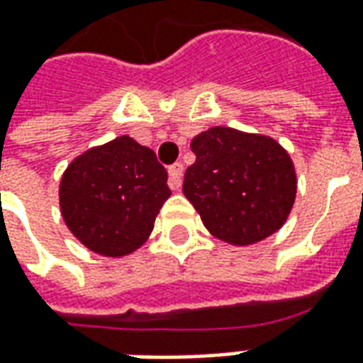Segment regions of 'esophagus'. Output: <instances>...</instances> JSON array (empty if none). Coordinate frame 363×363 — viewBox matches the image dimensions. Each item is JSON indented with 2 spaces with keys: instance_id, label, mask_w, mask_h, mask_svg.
Wrapping results in <instances>:
<instances>
[{
  "instance_id": "esophagus-1",
  "label": "esophagus",
  "mask_w": 363,
  "mask_h": 363,
  "mask_svg": "<svg viewBox=\"0 0 363 363\" xmlns=\"http://www.w3.org/2000/svg\"><path fill=\"white\" fill-rule=\"evenodd\" d=\"M182 173H184V167L182 163H174L169 167V189L179 190L182 182Z\"/></svg>"
}]
</instances>
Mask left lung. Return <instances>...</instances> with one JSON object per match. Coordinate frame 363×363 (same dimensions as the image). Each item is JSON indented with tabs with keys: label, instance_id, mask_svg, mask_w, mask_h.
<instances>
[{
	"label": "left lung",
	"instance_id": "8db88e82",
	"mask_svg": "<svg viewBox=\"0 0 363 363\" xmlns=\"http://www.w3.org/2000/svg\"><path fill=\"white\" fill-rule=\"evenodd\" d=\"M182 192L211 235L250 246L275 235L296 200V169L275 138L211 127L192 138Z\"/></svg>",
	"mask_w": 363,
	"mask_h": 363
}]
</instances>
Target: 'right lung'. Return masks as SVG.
I'll return each mask as SVG.
<instances>
[{"label":"right lung","mask_w":363,"mask_h":363,"mask_svg":"<svg viewBox=\"0 0 363 363\" xmlns=\"http://www.w3.org/2000/svg\"><path fill=\"white\" fill-rule=\"evenodd\" d=\"M169 196L167 171L154 150L128 134L77 155L59 182L67 229L90 252L106 257L140 248Z\"/></svg>","instance_id":"1"}]
</instances>
